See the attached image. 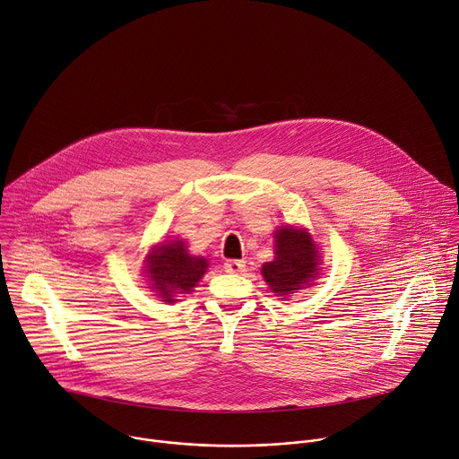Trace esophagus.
Here are the masks:
<instances>
[{"label": "esophagus", "mask_w": 459, "mask_h": 459, "mask_svg": "<svg viewBox=\"0 0 459 459\" xmlns=\"http://www.w3.org/2000/svg\"><path fill=\"white\" fill-rule=\"evenodd\" d=\"M244 268H246L244 261H235V259H231V261H226V263H224V272H226V273H240V272H244Z\"/></svg>", "instance_id": "1"}]
</instances>
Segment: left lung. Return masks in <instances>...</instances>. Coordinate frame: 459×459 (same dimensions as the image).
Returning a JSON list of instances; mask_svg holds the SVG:
<instances>
[{
    "label": "left lung",
    "instance_id": "obj_1",
    "mask_svg": "<svg viewBox=\"0 0 459 459\" xmlns=\"http://www.w3.org/2000/svg\"><path fill=\"white\" fill-rule=\"evenodd\" d=\"M275 259L264 263L261 272L270 290L284 299L297 290L312 286L319 275V251L312 235L293 226L275 231Z\"/></svg>",
    "mask_w": 459,
    "mask_h": 459
}]
</instances>
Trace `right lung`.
I'll return each mask as SVG.
<instances>
[{"mask_svg": "<svg viewBox=\"0 0 459 459\" xmlns=\"http://www.w3.org/2000/svg\"><path fill=\"white\" fill-rule=\"evenodd\" d=\"M143 263L151 290L169 304L177 300V293H189L210 266L208 259L191 255L182 238L160 242L147 253Z\"/></svg>", "mask_w": 459, "mask_h": 459, "instance_id": "obj_1", "label": "right lung"}]
</instances>
